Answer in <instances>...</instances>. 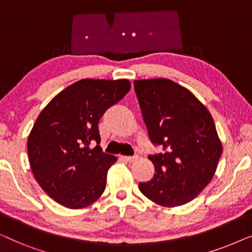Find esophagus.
Returning <instances> with one entry per match:
<instances>
[{
	"label": "esophagus",
	"instance_id": "esophagus-1",
	"mask_svg": "<svg viewBox=\"0 0 252 252\" xmlns=\"http://www.w3.org/2000/svg\"><path fill=\"white\" fill-rule=\"evenodd\" d=\"M137 158H139V156H126L124 157V159H125L127 163H134V161L137 160Z\"/></svg>",
	"mask_w": 252,
	"mask_h": 252
}]
</instances>
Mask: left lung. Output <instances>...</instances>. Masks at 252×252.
I'll list each match as a JSON object with an SVG mask.
<instances>
[{"label": "left lung", "mask_w": 252, "mask_h": 252, "mask_svg": "<svg viewBox=\"0 0 252 252\" xmlns=\"http://www.w3.org/2000/svg\"><path fill=\"white\" fill-rule=\"evenodd\" d=\"M134 88L149 137L163 151L150 155L154 178L140 182L142 194L173 208L190 202L215 175L222 146L208 109L168 79L135 80Z\"/></svg>", "instance_id": "left-lung-1"}]
</instances>
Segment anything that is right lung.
Listing matches in <instances>:
<instances>
[{"instance_id": "add662e5", "label": "right lung", "mask_w": 252, "mask_h": 252, "mask_svg": "<svg viewBox=\"0 0 252 252\" xmlns=\"http://www.w3.org/2000/svg\"><path fill=\"white\" fill-rule=\"evenodd\" d=\"M129 89L126 79H82L55 96L37 117L27 140L30 165L37 184L61 205L86 208L104 191L117 158L102 153L98 122Z\"/></svg>"}]
</instances>
